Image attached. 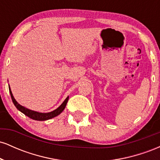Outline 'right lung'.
<instances>
[{"label":"right lung","instance_id":"obj_1","mask_svg":"<svg viewBox=\"0 0 160 160\" xmlns=\"http://www.w3.org/2000/svg\"><path fill=\"white\" fill-rule=\"evenodd\" d=\"M9 90H10L11 98H12V102H13L14 105L16 106V108H17L19 111H21L22 113H23L24 114L26 115L27 117H30L31 119H32V120H39V121L47 120H49V119L53 118V117H56V116L59 115L60 113L64 111V109L65 108L66 104H67L68 101V96L65 100L63 102V103L57 108V109L54 110L53 111L49 112V113H39V112L32 111V110H29L26 108L23 107V106L20 105V104L16 102V99L14 98L12 92H11L10 86H9Z\"/></svg>","mask_w":160,"mask_h":160}]
</instances>
